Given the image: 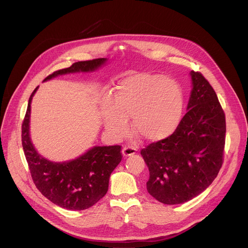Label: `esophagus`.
Instances as JSON below:
<instances>
[{"mask_svg":"<svg viewBox=\"0 0 248 248\" xmlns=\"http://www.w3.org/2000/svg\"><path fill=\"white\" fill-rule=\"evenodd\" d=\"M137 151V149L133 146H129V145H125L122 149V153L124 156H131L133 155H135Z\"/></svg>","mask_w":248,"mask_h":248,"instance_id":"1","label":"esophagus"}]
</instances>
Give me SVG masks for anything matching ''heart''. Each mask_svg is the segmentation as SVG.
Listing matches in <instances>:
<instances>
[{
  "label": "heart",
  "mask_w": 248,
  "mask_h": 248,
  "mask_svg": "<svg viewBox=\"0 0 248 248\" xmlns=\"http://www.w3.org/2000/svg\"><path fill=\"white\" fill-rule=\"evenodd\" d=\"M184 109V91L174 78L139 73L123 78L112 98H104L100 118L106 130L115 138L125 135L126 120L132 118L133 133L155 142L176 130Z\"/></svg>",
  "instance_id": "b5f03b06"
}]
</instances>
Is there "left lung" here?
I'll list each match as a JSON object with an SVG mask.
<instances>
[{
	"instance_id": "1",
	"label": "left lung",
	"mask_w": 248,
	"mask_h": 248,
	"mask_svg": "<svg viewBox=\"0 0 248 248\" xmlns=\"http://www.w3.org/2000/svg\"><path fill=\"white\" fill-rule=\"evenodd\" d=\"M191 77L187 112L179 127L140 152L149 170L147 192L168 205L185 203L204 192L223 164L225 113L204 76L192 70Z\"/></svg>"
}]
</instances>
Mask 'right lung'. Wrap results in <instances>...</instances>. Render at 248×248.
I'll list each match as a JSON object with an SVG mask.
<instances>
[{
	"mask_svg": "<svg viewBox=\"0 0 248 248\" xmlns=\"http://www.w3.org/2000/svg\"><path fill=\"white\" fill-rule=\"evenodd\" d=\"M106 61L96 58L75 62L67 68L56 70L44 81L60 75L93 72ZM37 89L31 93L22 123V146L32 180L39 192L53 204L67 210L88 209L108 192L110 175L122 159L121 146H95L77 159L65 162H52L42 157L34 148L29 135L31 101Z\"/></svg>",
	"mask_w": 248,
	"mask_h": 248,
	"instance_id": "right-lung-1",
	"label": "right lung"
}]
</instances>
